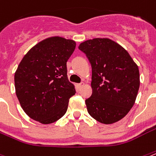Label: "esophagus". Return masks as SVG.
I'll use <instances>...</instances> for the list:
<instances>
[{"label": "esophagus", "mask_w": 156, "mask_h": 156, "mask_svg": "<svg viewBox=\"0 0 156 156\" xmlns=\"http://www.w3.org/2000/svg\"><path fill=\"white\" fill-rule=\"evenodd\" d=\"M82 86H84V82H81V83H79V84L77 85V86H78V89H80Z\"/></svg>", "instance_id": "1"}]
</instances>
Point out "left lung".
<instances>
[{
    "instance_id": "8db88e82",
    "label": "left lung",
    "mask_w": 156,
    "mask_h": 156,
    "mask_svg": "<svg viewBox=\"0 0 156 156\" xmlns=\"http://www.w3.org/2000/svg\"><path fill=\"white\" fill-rule=\"evenodd\" d=\"M78 49L92 67V95L86 99L89 114L105 125L117 122L128 114L136 98L138 66L126 50L109 39L87 40Z\"/></svg>"
}]
</instances>
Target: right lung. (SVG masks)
I'll use <instances>...</instances> for the list:
<instances>
[{
  "label": "right lung",
  "instance_id": "1",
  "mask_svg": "<svg viewBox=\"0 0 156 156\" xmlns=\"http://www.w3.org/2000/svg\"><path fill=\"white\" fill-rule=\"evenodd\" d=\"M75 47L74 40L48 38L31 48L20 62L14 76L16 94L31 119L48 125L66 113L69 99L76 93L66 67Z\"/></svg>",
  "mask_w": 156,
  "mask_h": 156
}]
</instances>
